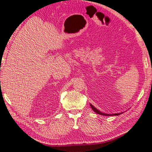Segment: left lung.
I'll return each instance as SVG.
<instances>
[{
	"label": "left lung",
	"instance_id": "8db88e82",
	"mask_svg": "<svg viewBox=\"0 0 152 152\" xmlns=\"http://www.w3.org/2000/svg\"><path fill=\"white\" fill-rule=\"evenodd\" d=\"M90 107L94 112H96V113L99 114V115H103V116H117V115H121V114H122V112H121V113H117V114H112V115H111V114H105V113H103V112H100L99 110H98L97 109L94 107L92 104H90ZM123 113H124V112H123Z\"/></svg>",
	"mask_w": 152,
	"mask_h": 152
}]
</instances>
